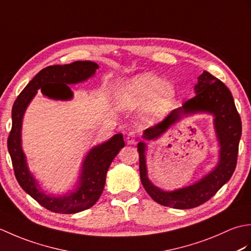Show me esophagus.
Instances as JSON below:
<instances>
[{
    "instance_id": "1",
    "label": "esophagus",
    "mask_w": 251,
    "mask_h": 251,
    "mask_svg": "<svg viewBox=\"0 0 251 251\" xmlns=\"http://www.w3.org/2000/svg\"><path fill=\"white\" fill-rule=\"evenodd\" d=\"M126 140L129 143V145H134V143L136 142V132L129 131L128 135H127V137H126Z\"/></svg>"
}]
</instances>
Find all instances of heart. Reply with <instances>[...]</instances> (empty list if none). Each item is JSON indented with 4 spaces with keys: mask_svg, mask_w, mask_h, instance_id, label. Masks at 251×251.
<instances>
[{
    "mask_svg": "<svg viewBox=\"0 0 251 251\" xmlns=\"http://www.w3.org/2000/svg\"><path fill=\"white\" fill-rule=\"evenodd\" d=\"M122 102L126 106H139L149 102L143 121L157 122L166 115L176 101L173 85L154 74L146 73L131 78L122 92Z\"/></svg>",
    "mask_w": 251,
    "mask_h": 251,
    "instance_id": "obj_1",
    "label": "heart"
}]
</instances>
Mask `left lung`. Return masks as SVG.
I'll list each match as a JSON object with an SVG mask.
<instances>
[{"mask_svg":"<svg viewBox=\"0 0 251 251\" xmlns=\"http://www.w3.org/2000/svg\"><path fill=\"white\" fill-rule=\"evenodd\" d=\"M196 95L173 110L165 119L143 132L146 140L156 139L170 126L186 114L208 112L215 116L214 124L220 145V159L210 174L185 188L166 192L154 185L148 178L146 165V143H138L140 179L147 193L158 204L176 209H190L209 201L225 185L235 170L238 145L242 136V121L230 90L209 72L204 71L195 85Z\"/></svg>","mask_w":251,"mask_h":251,"instance_id":"1","label":"left lung"}]
</instances>
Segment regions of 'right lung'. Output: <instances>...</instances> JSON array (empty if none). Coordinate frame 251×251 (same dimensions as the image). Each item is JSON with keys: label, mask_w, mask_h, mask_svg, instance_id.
Instances as JSON below:
<instances>
[{"label": "right lung", "mask_w": 251, "mask_h": 251, "mask_svg": "<svg viewBox=\"0 0 251 251\" xmlns=\"http://www.w3.org/2000/svg\"><path fill=\"white\" fill-rule=\"evenodd\" d=\"M98 65L93 61H75L70 65L50 66L41 70L15 100L12 110V130L7 139V149L12 158L15 177L26 193L57 214H75L88 209L96 204L105 184L106 172L125 142L122 134L114 135L109 141L93 148L85 157L77 189L63 196H50L41 191L26 166L21 149V124L26 106L41 89L44 96L57 100H69L72 92L68 85L86 81L93 76Z\"/></svg>", "instance_id": "add662e5"}]
</instances>
